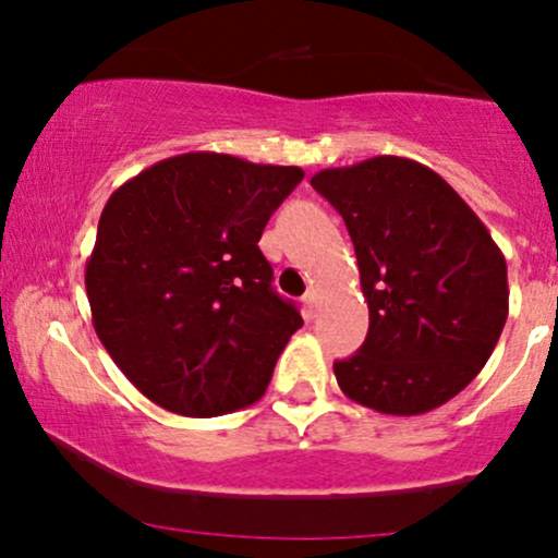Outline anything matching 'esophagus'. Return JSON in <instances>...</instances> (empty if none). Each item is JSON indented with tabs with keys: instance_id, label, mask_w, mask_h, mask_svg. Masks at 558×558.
Listing matches in <instances>:
<instances>
[{
	"instance_id": "esophagus-1",
	"label": "esophagus",
	"mask_w": 558,
	"mask_h": 558,
	"mask_svg": "<svg viewBox=\"0 0 558 558\" xmlns=\"http://www.w3.org/2000/svg\"><path fill=\"white\" fill-rule=\"evenodd\" d=\"M304 315H306V319H315V315H317V293L315 291L304 293Z\"/></svg>"
}]
</instances>
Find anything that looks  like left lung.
I'll list each match as a JSON object with an SVG mask.
<instances>
[{
	"label": "left lung",
	"mask_w": 558,
	"mask_h": 558,
	"mask_svg": "<svg viewBox=\"0 0 558 558\" xmlns=\"http://www.w3.org/2000/svg\"><path fill=\"white\" fill-rule=\"evenodd\" d=\"M354 241L369 330L332 364L351 401L396 417L451 401L490 360L509 315L506 259L438 172L373 157L312 175Z\"/></svg>",
	"instance_id": "obj_1"
}]
</instances>
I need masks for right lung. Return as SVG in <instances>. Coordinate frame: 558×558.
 <instances>
[{
	"label": "right lung",
	"mask_w": 558,
	"mask_h": 558,
	"mask_svg": "<svg viewBox=\"0 0 558 558\" xmlns=\"http://www.w3.org/2000/svg\"><path fill=\"white\" fill-rule=\"evenodd\" d=\"M301 168L189 151L107 198L86 262L94 330L128 380L183 417L265 396L304 319L272 288L262 230Z\"/></svg>",
	"instance_id": "add662e5"
}]
</instances>
